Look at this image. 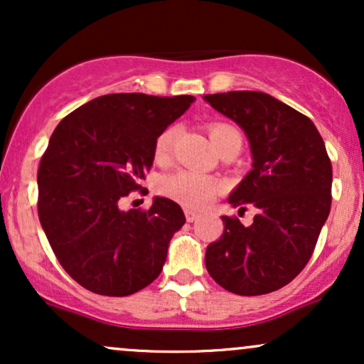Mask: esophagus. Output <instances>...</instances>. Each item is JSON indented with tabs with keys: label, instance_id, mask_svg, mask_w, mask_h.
<instances>
[{
	"label": "esophagus",
	"instance_id": "34e87169",
	"mask_svg": "<svg viewBox=\"0 0 364 364\" xmlns=\"http://www.w3.org/2000/svg\"><path fill=\"white\" fill-rule=\"evenodd\" d=\"M185 215H186V220L188 223H195L196 219H198V214L193 210H185Z\"/></svg>",
	"mask_w": 364,
	"mask_h": 364
}]
</instances>
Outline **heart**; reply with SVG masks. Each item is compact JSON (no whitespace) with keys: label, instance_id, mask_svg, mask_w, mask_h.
I'll return each mask as SVG.
<instances>
[{"label":"heart","instance_id":"heart-1","mask_svg":"<svg viewBox=\"0 0 364 364\" xmlns=\"http://www.w3.org/2000/svg\"><path fill=\"white\" fill-rule=\"evenodd\" d=\"M208 133H210V139L220 154L232 149L240 152L243 139H241V133L237 132V128L232 127V124L212 123L208 127ZM178 135L179 124H171L164 132H161V135L156 140V145H154L156 159L164 161V159L169 157ZM157 188L161 195L168 196L174 202L190 208H203L220 191V185L214 178L195 173V171H176V173L166 174V176L159 179Z\"/></svg>","mask_w":364,"mask_h":364}]
</instances>
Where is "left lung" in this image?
I'll return each mask as SVG.
<instances>
[{
    "mask_svg": "<svg viewBox=\"0 0 364 364\" xmlns=\"http://www.w3.org/2000/svg\"><path fill=\"white\" fill-rule=\"evenodd\" d=\"M203 99L248 136L253 169L229 195V203L258 212L248 228L237 217H223V236L207 246V270L235 294H269L304 269L327 220L332 203L327 149L310 118L265 92L232 90Z\"/></svg>",
    "mask_w": 364,
    "mask_h": 364,
    "instance_id": "left-lung-1",
    "label": "left lung"
}]
</instances>
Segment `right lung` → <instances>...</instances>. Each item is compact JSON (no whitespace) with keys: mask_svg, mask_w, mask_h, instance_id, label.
I'll return each instance as SVG.
<instances>
[{"mask_svg":"<svg viewBox=\"0 0 364 364\" xmlns=\"http://www.w3.org/2000/svg\"><path fill=\"white\" fill-rule=\"evenodd\" d=\"M193 95L107 94L70 112L53 132L37 173V212L58 262L95 294L128 296L154 282L171 237L185 224L176 202L121 210L141 190L157 136Z\"/></svg>","mask_w":364,"mask_h":364,"instance_id":"add662e5","label":"right lung"}]
</instances>
